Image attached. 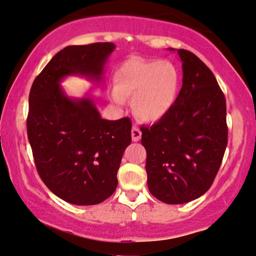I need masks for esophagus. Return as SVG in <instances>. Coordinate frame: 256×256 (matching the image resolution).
<instances>
[{
  "instance_id": "34e87169",
  "label": "esophagus",
  "mask_w": 256,
  "mask_h": 256,
  "mask_svg": "<svg viewBox=\"0 0 256 256\" xmlns=\"http://www.w3.org/2000/svg\"><path fill=\"white\" fill-rule=\"evenodd\" d=\"M140 137H142V132L140 130V128L137 127H132V138L134 142H138L140 140Z\"/></svg>"
}]
</instances>
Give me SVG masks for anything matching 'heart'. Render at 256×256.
<instances>
[{"instance_id":"obj_1","label":"heart","mask_w":256,"mask_h":256,"mask_svg":"<svg viewBox=\"0 0 256 256\" xmlns=\"http://www.w3.org/2000/svg\"><path fill=\"white\" fill-rule=\"evenodd\" d=\"M180 88L179 70L171 62L132 58L116 69L110 98L118 105H124L126 97H132L136 116L144 121L156 122L173 110Z\"/></svg>"}]
</instances>
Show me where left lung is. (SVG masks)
Wrapping results in <instances>:
<instances>
[{"mask_svg":"<svg viewBox=\"0 0 256 256\" xmlns=\"http://www.w3.org/2000/svg\"><path fill=\"white\" fill-rule=\"evenodd\" d=\"M178 54L184 72L179 99L165 118L140 129L148 187L168 204L204 194L228 146L226 100L212 72L192 52L178 50Z\"/></svg>","mask_w":256,"mask_h":256,"instance_id":"obj_1","label":"left lung"}]
</instances>
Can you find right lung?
I'll return each instance as SVG.
<instances>
[{
	"label": "right lung",
	"instance_id": "obj_1",
	"mask_svg": "<svg viewBox=\"0 0 256 256\" xmlns=\"http://www.w3.org/2000/svg\"><path fill=\"white\" fill-rule=\"evenodd\" d=\"M114 50L113 42L66 47L30 91L26 126L36 168L48 190L72 204H98L116 192L132 121L102 119L94 99L70 98L60 83L75 75L100 82Z\"/></svg>",
	"mask_w": 256,
	"mask_h": 256
}]
</instances>
